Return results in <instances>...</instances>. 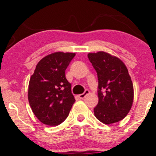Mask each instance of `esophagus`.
<instances>
[{"mask_svg": "<svg viewBox=\"0 0 156 156\" xmlns=\"http://www.w3.org/2000/svg\"><path fill=\"white\" fill-rule=\"evenodd\" d=\"M89 93H90V91H89V90H86L84 92H83V93L79 95V98H81V99L84 98L86 97L87 95Z\"/></svg>", "mask_w": 156, "mask_h": 156, "instance_id": "34e87169", "label": "esophagus"}]
</instances>
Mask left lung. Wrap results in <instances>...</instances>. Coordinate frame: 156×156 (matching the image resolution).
Segmentation results:
<instances>
[{
  "instance_id": "1",
  "label": "left lung",
  "mask_w": 156,
  "mask_h": 156,
  "mask_svg": "<svg viewBox=\"0 0 156 156\" xmlns=\"http://www.w3.org/2000/svg\"><path fill=\"white\" fill-rule=\"evenodd\" d=\"M98 79V103L95 117L105 124L124 119L132 107L133 87L127 68L119 58L104 51L89 53Z\"/></svg>"
}]
</instances>
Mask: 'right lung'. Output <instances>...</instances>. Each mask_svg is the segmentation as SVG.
<instances>
[{
	"mask_svg": "<svg viewBox=\"0 0 156 156\" xmlns=\"http://www.w3.org/2000/svg\"><path fill=\"white\" fill-rule=\"evenodd\" d=\"M75 53L55 52L37 63L29 83L32 111L44 124L58 126L68 117L75 98L65 71Z\"/></svg>",
	"mask_w": 156,
	"mask_h": 156,
	"instance_id": "right-lung-1",
	"label": "right lung"
}]
</instances>
